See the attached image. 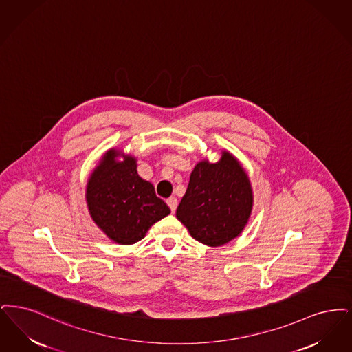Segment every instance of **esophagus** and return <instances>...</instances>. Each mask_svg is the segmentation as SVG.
<instances>
[{
  "label": "esophagus",
  "instance_id": "obj_1",
  "mask_svg": "<svg viewBox=\"0 0 352 352\" xmlns=\"http://www.w3.org/2000/svg\"><path fill=\"white\" fill-rule=\"evenodd\" d=\"M167 205H168L170 212L173 213L176 210V208H177V199L176 197H169L167 199Z\"/></svg>",
  "mask_w": 352,
  "mask_h": 352
}]
</instances>
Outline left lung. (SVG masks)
Wrapping results in <instances>:
<instances>
[{
    "label": "left lung",
    "mask_w": 352,
    "mask_h": 352,
    "mask_svg": "<svg viewBox=\"0 0 352 352\" xmlns=\"http://www.w3.org/2000/svg\"><path fill=\"white\" fill-rule=\"evenodd\" d=\"M251 210L248 176L231 153H223L218 163L204 160L195 167L176 217L196 241L215 247L242 232Z\"/></svg>",
    "instance_id": "1"
}]
</instances>
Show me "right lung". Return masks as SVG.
Here are the masks:
<instances>
[{"instance_id":"1","label":"right lung","mask_w":352,"mask_h":352,"mask_svg":"<svg viewBox=\"0 0 352 352\" xmlns=\"http://www.w3.org/2000/svg\"><path fill=\"white\" fill-rule=\"evenodd\" d=\"M110 150L93 170L87 185V202L96 225L120 245L143 239L155 222L170 213L167 204L155 195L153 184L137 172L135 159Z\"/></svg>"}]
</instances>
